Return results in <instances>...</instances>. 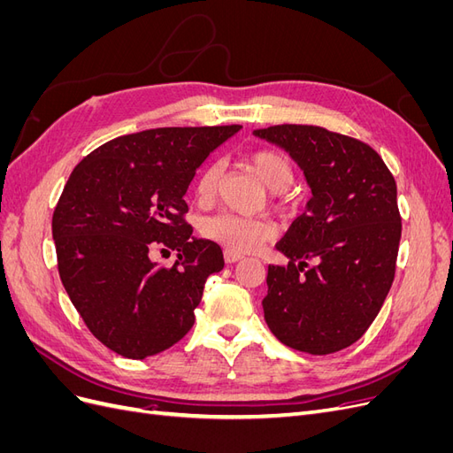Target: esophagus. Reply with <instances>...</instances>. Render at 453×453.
Instances as JSON below:
<instances>
[{
  "label": "esophagus",
  "mask_w": 453,
  "mask_h": 453,
  "mask_svg": "<svg viewBox=\"0 0 453 453\" xmlns=\"http://www.w3.org/2000/svg\"><path fill=\"white\" fill-rule=\"evenodd\" d=\"M225 258H226V263H238V260H242L243 258V255H240V253H232V251H225Z\"/></svg>",
  "instance_id": "34e87169"
}]
</instances>
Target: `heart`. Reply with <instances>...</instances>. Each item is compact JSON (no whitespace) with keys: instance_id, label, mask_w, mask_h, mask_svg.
I'll use <instances>...</instances> for the list:
<instances>
[{"instance_id":"1","label":"heart","mask_w":453,"mask_h":453,"mask_svg":"<svg viewBox=\"0 0 453 453\" xmlns=\"http://www.w3.org/2000/svg\"><path fill=\"white\" fill-rule=\"evenodd\" d=\"M248 162L253 172L260 177V181L266 185L270 193L278 195L280 203L283 208H287L289 200H287L285 193L291 188L295 181V166L291 158L283 155L281 150L258 149L250 155ZM221 164L213 162L210 166L203 168L195 187L198 202L210 203L215 200L219 193V185H221ZM202 234L208 240L223 245L226 251L251 253L273 238V234H276V226L266 221V219H255L223 211L203 219Z\"/></svg>"}]
</instances>
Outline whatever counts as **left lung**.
<instances>
[{
    "label": "left lung",
    "instance_id": "left-lung-1",
    "mask_svg": "<svg viewBox=\"0 0 453 453\" xmlns=\"http://www.w3.org/2000/svg\"><path fill=\"white\" fill-rule=\"evenodd\" d=\"M255 135L293 157L313 195L276 245L289 265L268 266L265 319L293 349H344L372 325L395 278L403 230L395 177L372 147L321 127Z\"/></svg>",
    "mask_w": 453,
    "mask_h": 453
}]
</instances>
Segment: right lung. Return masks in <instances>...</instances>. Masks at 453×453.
Instances as JSON below:
<instances>
[{"label":"right lung","mask_w":453,"mask_h":453,"mask_svg":"<svg viewBox=\"0 0 453 453\" xmlns=\"http://www.w3.org/2000/svg\"><path fill=\"white\" fill-rule=\"evenodd\" d=\"M242 127L153 128L81 160L52 215L58 272L88 331L128 359L177 344L195 325L205 280L225 266L193 238L185 193L200 164ZM175 249L173 267L150 260Z\"/></svg>","instance_id":"obj_1"}]
</instances>
